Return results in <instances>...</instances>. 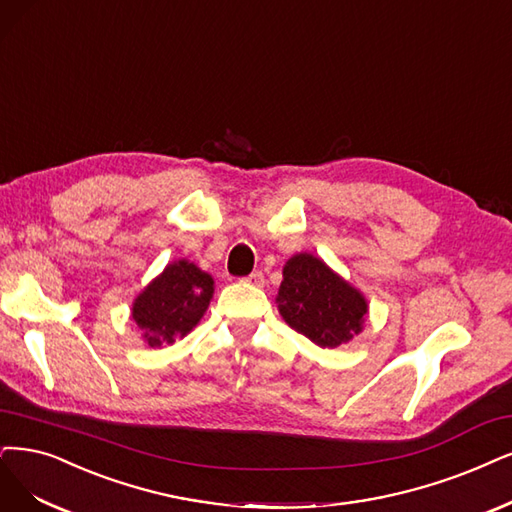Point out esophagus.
I'll list each match as a JSON object with an SVG mask.
<instances>
[{
	"instance_id": "1",
	"label": "esophagus",
	"mask_w": 512,
	"mask_h": 512,
	"mask_svg": "<svg viewBox=\"0 0 512 512\" xmlns=\"http://www.w3.org/2000/svg\"><path fill=\"white\" fill-rule=\"evenodd\" d=\"M244 280L249 282V285H253V287H263V274L261 272H253L251 276H246Z\"/></svg>"
}]
</instances>
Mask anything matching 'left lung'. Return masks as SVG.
Here are the masks:
<instances>
[{
    "label": "left lung",
    "instance_id": "1",
    "mask_svg": "<svg viewBox=\"0 0 512 512\" xmlns=\"http://www.w3.org/2000/svg\"><path fill=\"white\" fill-rule=\"evenodd\" d=\"M276 304L285 323L320 348L352 342L369 314L365 295L312 253L285 263Z\"/></svg>",
    "mask_w": 512,
    "mask_h": 512
}]
</instances>
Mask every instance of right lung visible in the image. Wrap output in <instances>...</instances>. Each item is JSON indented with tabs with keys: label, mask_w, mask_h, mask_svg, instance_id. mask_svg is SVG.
<instances>
[{
	"label": "right lung",
	"mask_w": 512,
	"mask_h": 512,
	"mask_svg": "<svg viewBox=\"0 0 512 512\" xmlns=\"http://www.w3.org/2000/svg\"><path fill=\"white\" fill-rule=\"evenodd\" d=\"M213 293L211 274L192 261L177 259L135 297L130 316L149 348L173 346L200 323Z\"/></svg>",
	"instance_id": "obj_1"
}]
</instances>
